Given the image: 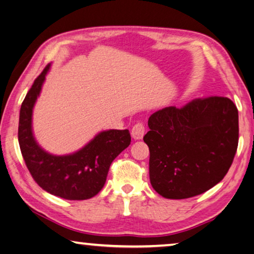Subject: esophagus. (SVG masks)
I'll return each mask as SVG.
<instances>
[{
	"mask_svg": "<svg viewBox=\"0 0 254 254\" xmlns=\"http://www.w3.org/2000/svg\"><path fill=\"white\" fill-rule=\"evenodd\" d=\"M144 133H145V127L143 126V123H136L135 126L132 127L131 134L134 140H141L143 135H144Z\"/></svg>",
	"mask_w": 254,
	"mask_h": 254,
	"instance_id": "obj_1",
	"label": "esophagus"
}]
</instances>
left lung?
Segmentation results:
<instances>
[{
  "label": "left lung",
  "mask_w": 254,
  "mask_h": 254,
  "mask_svg": "<svg viewBox=\"0 0 254 254\" xmlns=\"http://www.w3.org/2000/svg\"><path fill=\"white\" fill-rule=\"evenodd\" d=\"M152 188L167 199L199 195L228 173L239 141V114L222 96L195 99L186 107H167L147 121Z\"/></svg>",
  "instance_id": "8db88e82"
}]
</instances>
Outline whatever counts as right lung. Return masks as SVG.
<instances>
[{"label": "right lung", "mask_w": 254, "mask_h": 254, "mask_svg": "<svg viewBox=\"0 0 254 254\" xmlns=\"http://www.w3.org/2000/svg\"><path fill=\"white\" fill-rule=\"evenodd\" d=\"M51 64L36 77L21 105L18 143L23 159L32 177L50 194L66 200L91 199L102 190L110 165L130 145L128 130L101 131L86 144L70 154L55 155L36 141L33 109L42 91Z\"/></svg>", "instance_id": "right-lung-1"}]
</instances>
